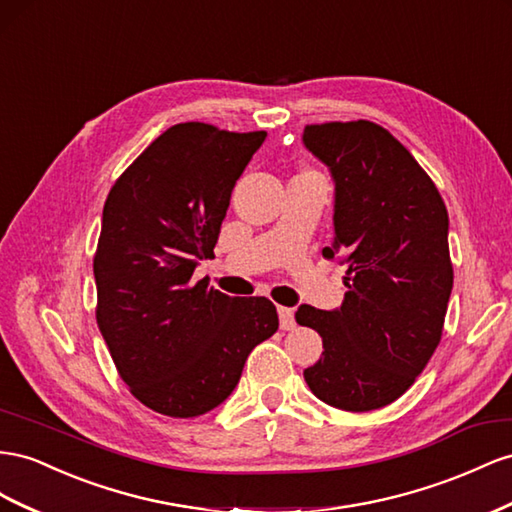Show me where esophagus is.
Masks as SVG:
<instances>
[{"label": "esophagus", "mask_w": 512, "mask_h": 512, "mask_svg": "<svg viewBox=\"0 0 512 512\" xmlns=\"http://www.w3.org/2000/svg\"><path fill=\"white\" fill-rule=\"evenodd\" d=\"M278 314H280V327H282V329L288 331V329L295 327V312H293V310L280 306V308H278Z\"/></svg>", "instance_id": "obj_1"}]
</instances>
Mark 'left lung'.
Listing matches in <instances>:
<instances>
[{
	"instance_id": "left-lung-1",
	"label": "left lung",
	"mask_w": 512,
	"mask_h": 512,
	"mask_svg": "<svg viewBox=\"0 0 512 512\" xmlns=\"http://www.w3.org/2000/svg\"><path fill=\"white\" fill-rule=\"evenodd\" d=\"M301 140L334 178V243L323 256L349 267L340 308L295 314L323 338L303 379L331 407L372 411L411 388L441 340L448 211L420 163L375 122L310 124Z\"/></svg>"
}]
</instances>
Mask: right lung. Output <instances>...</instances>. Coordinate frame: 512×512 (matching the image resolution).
<instances>
[{
    "label": "right lung",
    "mask_w": 512,
    "mask_h": 512,
    "mask_svg": "<svg viewBox=\"0 0 512 512\" xmlns=\"http://www.w3.org/2000/svg\"><path fill=\"white\" fill-rule=\"evenodd\" d=\"M265 137L174 124L105 200L96 323L131 394L163 416L196 418L222 405L247 355L278 331L267 297H228L191 280L213 256L234 183Z\"/></svg>",
    "instance_id": "obj_1"
}]
</instances>
